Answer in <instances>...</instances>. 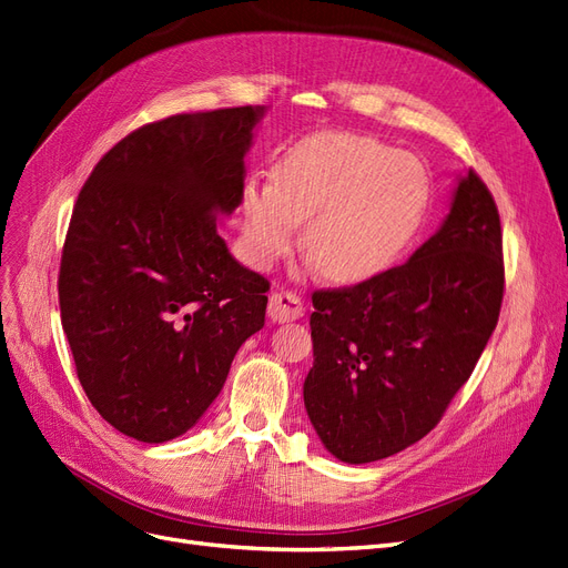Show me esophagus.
Here are the masks:
<instances>
[{
  "mask_svg": "<svg viewBox=\"0 0 568 568\" xmlns=\"http://www.w3.org/2000/svg\"><path fill=\"white\" fill-rule=\"evenodd\" d=\"M304 316V304L292 292H273L268 297V318L273 323H290Z\"/></svg>",
  "mask_w": 568,
  "mask_h": 568,
  "instance_id": "34e87169",
  "label": "esophagus"
}]
</instances>
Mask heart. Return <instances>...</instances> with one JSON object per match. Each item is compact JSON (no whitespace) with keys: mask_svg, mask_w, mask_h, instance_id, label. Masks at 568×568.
<instances>
[{"mask_svg":"<svg viewBox=\"0 0 568 568\" xmlns=\"http://www.w3.org/2000/svg\"><path fill=\"white\" fill-rule=\"evenodd\" d=\"M433 199L428 165L355 133H318L273 165V182L250 178L241 192L247 260L268 268L300 241L334 283H363L400 260Z\"/></svg>","mask_w":568,"mask_h":568,"instance_id":"obj_1","label":"heart"}]
</instances>
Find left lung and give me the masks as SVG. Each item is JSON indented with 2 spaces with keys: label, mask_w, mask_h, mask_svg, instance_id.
Wrapping results in <instances>:
<instances>
[{
  "label": "left lung",
  "mask_w": 568,
  "mask_h": 568,
  "mask_svg": "<svg viewBox=\"0 0 568 568\" xmlns=\"http://www.w3.org/2000/svg\"><path fill=\"white\" fill-rule=\"evenodd\" d=\"M503 283L498 210L468 171L407 264L316 292L304 405L325 449L361 466L428 435L491 337Z\"/></svg>",
  "instance_id": "obj_1"
}]
</instances>
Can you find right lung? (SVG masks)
<instances>
[{"mask_svg":"<svg viewBox=\"0 0 568 568\" xmlns=\"http://www.w3.org/2000/svg\"><path fill=\"white\" fill-rule=\"evenodd\" d=\"M264 112L146 123L98 161L77 199L58 278L62 329L91 405L140 443L196 426L264 327L268 281L217 231L241 205Z\"/></svg>","mask_w":568,"mask_h":568,"instance_id":"obj_1","label":"right lung"}]
</instances>
